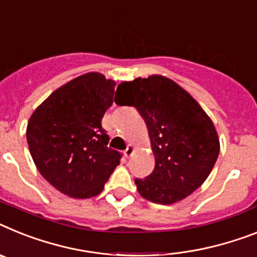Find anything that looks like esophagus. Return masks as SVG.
<instances>
[{
	"label": "esophagus",
	"mask_w": 257,
	"mask_h": 257,
	"mask_svg": "<svg viewBox=\"0 0 257 257\" xmlns=\"http://www.w3.org/2000/svg\"><path fill=\"white\" fill-rule=\"evenodd\" d=\"M133 153H135V146L129 144V145L126 146V149H125V152H124L125 157H126V158H129V157H131V155H132Z\"/></svg>",
	"instance_id": "1"
}]
</instances>
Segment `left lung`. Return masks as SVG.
I'll return each mask as SVG.
<instances>
[{"mask_svg": "<svg viewBox=\"0 0 257 257\" xmlns=\"http://www.w3.org/2000/svg\"><path fill=\"white\" fill-rule=\"evenodd\" d=\"M118 105L136 107L149 129L155 167L135 179L140 195L169 205L185 198L205 182L219 154L212 120L178 83L162 75L118 85Z\"/></svg>", "mask_w": 257, "mask_h": 257, "instance_id": "8db88e82", "label": "left lung"}]
</instances>
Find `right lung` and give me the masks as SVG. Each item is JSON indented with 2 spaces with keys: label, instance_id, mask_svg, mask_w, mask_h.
I'll list each match as a JSON object with an SVG mask.
<instances>
[{
  "label": "right lung",
  "instance_id": "add662e5",
  "mask_svg": "<svg viewBox=\"0 0 257 257\" xmlns=\"http://www.w3.org/2000/svg\"><path fill=\"white\" fill-rule=\"evenodd\" d=\"M115 85L100 73L83 74L52 92L30 117L26 136L32 159L64 195H99L120 163L121 153L107 146L102 126Z\"/></svg>",
  "mask_w": 257,
  "mask_h": 257
}]
</instances>
